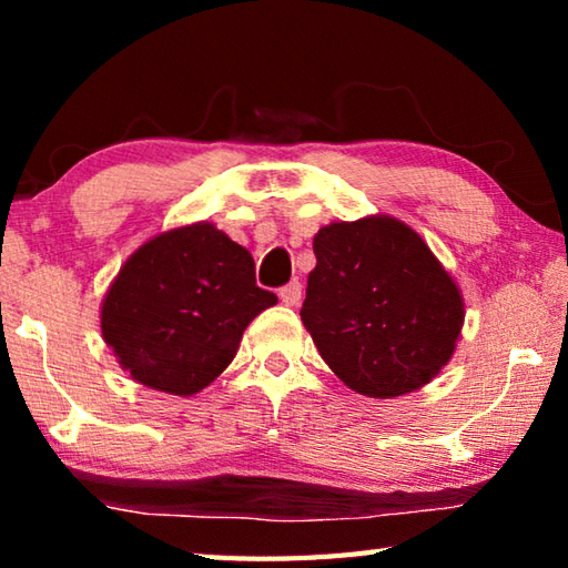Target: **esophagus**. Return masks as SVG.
I'll use <instances>...</instances> for the list:
<instances>
[{
    "label": "esophagus",
    "mask_w": 568,
    "mask_h": 568,
    "mask_svg": "<svg viewBox=\"0 0 568 568\" xmlns=\"http://www.w3.org/2000/svg\"><path fill=\"white\" fill-rule=\"evenodd\" d=\"M301 297H303V285L301 283H287L285 287H281V301H283V305H297L301 303Z\"/></svg>",
    "instance_id": "esophagus-1"
}]
</instances>
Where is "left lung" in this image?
<instances>
[{
  "label": "left lung",
  "mask_w": 568,
  "mask_h": 568,
  "mask_svg": "<svg viewBox=\"0 0 568 568\" xmlns=\"http://www.w3.org/2000/svg\"><path fill=\"white\" fill-rule=\"evenodd\" d=\"M301 318L351 390L398 398L454 358L466 318L458 283L416 230L390 215L335 220L313 237Z\"/></svg>",
  "instance_id": "8db88e82"
}]
</instances>
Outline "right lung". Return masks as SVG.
<instances>
[{
	"label": "right lung",
	"instance_id": "add662e5",
	"mask_svg": "<svg viewBox=\"0 0 568 568\" xmlns=\"http://www.w3.org/2000/svg\"><path fill=\"white\" fill-rule=\"evenodd\" d=\"M277 297L255 285L250 250L215 223L178 225L122 263L100 305V331L140 386L190 398L230 363Z\"/></svg>",
	"mask_w": 568,
	"mask_h": 568
}]
</instances>
